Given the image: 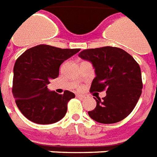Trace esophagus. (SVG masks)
<instances>
[{"mask_svg": "<svg viewBox=\"0 0 157 157\" xmlns=\"http://www.w3.org/2000/svg\"><path fill=\"white\" fill-rule=\"evenodd\" d=\"M76 96H77V97H81V98H83V97H85L84 95H82V94H76Z\"/></svg>", "mask_w": 157, "mask_h": 157, "instance_id": "obj_1", "label": "esophagus"}]
</instances>
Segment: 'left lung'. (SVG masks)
Here are the masks:
<instances>
[{
    "mask_svg": "<svg viewBox=\"0 0 157 157\" xmlns=\"http://www.w3.org/2000/svg\"><path fill=\"white\" fill-rule=\"evenodd\" d=\"M79 56L95 69L90 91H106L101 101L94 97L96 106L88 111L89 117L103 124L125 119L136 105L143 86L137 62L124 50L112 46L84 50Z\"/></svg>",
    "mask_w": 157,
    "mask_h": 157,
    "instance_id": "8db88e82",
    "label": "left lung"
}]
</instances>
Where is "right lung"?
<instances>
[{
	"label": "right lung",
	"instance_id": "add662e5",
	"mask_svg": "<svg viewBox=\"0 0 157 157\" xmlns=\"http://www.w3.org/2000/svg\"><path fill=\"white\" fill-rule=\"evenodd\" d=\"M80 49H61L39 45L26 50L14 66L12 93L21 112L36 124H52L61 120L67 103L75 94L63 95L48 90L51 79L59 75L60 66Z\"/></svg>",
	"mask_w": 157,
	"mask_h": 157
}]
</instances>
